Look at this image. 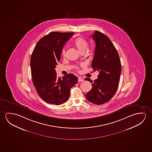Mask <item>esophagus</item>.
Returning <instances> with one entry per match:
<instances>
[{
	"mask_svg": "<svg viewBox=\"0 0 152 152\" xmlns=\"http://www.w3.org/2000/svg\"><path fill=\"white\" fill-rule=\"evenodd\" d=\"M82 81H83V79L81 77H79L78 78V82H82Z\"/></svg>",
	"mask_w": 152,
	"mask_h": 152,
	"instance_id": "34e87169",
	"label": "esophagus"
}]
</instances>
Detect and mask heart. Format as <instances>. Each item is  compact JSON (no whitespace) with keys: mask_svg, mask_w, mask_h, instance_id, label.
Masks as SVG:
<instances>
[{"mask_svg":"<svg viewBox=\"0 0 152 152\" xmlns=\"http://www.w3.org/2000/svg\"><path fill=\"white\" fill-rule=\"evenodd\" d=\"M75 46H77L79 51L81 52L82 51H86L88 46V42L86 39L82 37H78L75 41ZM65 51H63V54H65Z\"/></svg>","mask_w":152,"mask_h":152,"instance_id":"b5f03b06","label":"heart"}]
</instances>
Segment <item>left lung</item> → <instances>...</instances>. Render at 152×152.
Here are the masks:
<instances>
[{
  "label": "left lung",
  "instance_id": "1",
  "mask_svg": "<svg viewBox=\"0 0 152 152\" xmlns=\"http://www.w3.org/2000/svg\"><path fill=\"white\" fill-rule=\"evenodd\" d=\"M92 37L96 48L91 66L94 71L99 72V75L93 83L89 78L85 79L92 85L86 96L92 104H102L109 101L117 91L121 66L117 50L108 36L96 31Z\"/></svg>",
  "mask_w": 152,
  "mask_h": 152
}]
</instances>
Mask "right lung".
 Wrapping results in <instances>:
<instances>
[{"label": "right lung", "instance_id": "right-lung-1", "mask_svg": "<svg viewBox=\"0 0 152 152\" xmlns=\"http://www.w3.org/2000/svg\"><path fill=\"white\" fill-rule=\"evenodd\" d=\"M74 33L52 31L39 40L31 54V68L36 92L44 101L59 105L68 100L70 90L77 82L72 73L58 77L55 69L65 43Z\"/></svg>", "mask_w": 152, "mask_h": 152}]
</instances>
